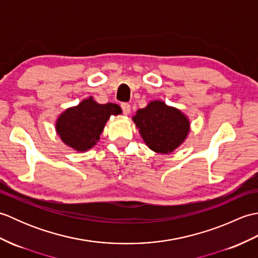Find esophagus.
I'll return each mask as SVG.
<instances>
[{
  "label": "esophagus",
  "mask_w": 258,
  "mask_h": 258,
  "mask_svg": "<svg viewBox=\"0 0 258 258\" xmlns=\"http://www.w3.org/2000/svg\"><path fill=\"white\" fill-rule=\"evenodd\" d=\"M120 107H122L124 115H128L131 113V105L128 103H122L120 104Z\"/></svg>",
  "instance_id": "esophagus-1"
}]
</instances>
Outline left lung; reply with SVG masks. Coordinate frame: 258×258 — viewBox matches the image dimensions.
<instances>
[{
    "label": "left lung",
    "instance_id": "left-lung-1",
    "mask_svg": "<svg viewBox=\"0 0 258 258\" xmlns=\"http://www.w3.org/2000/svg\"><path fill=\"white\" fill-rule=\"evenodd\" d=\"M133 120L152 151L168 154L183 143L189 132L187 117L179 109L153 101L136 112Z\"/></svg>",
    "mask_w": 258,
    "mask_h": 258
}]
</instances>
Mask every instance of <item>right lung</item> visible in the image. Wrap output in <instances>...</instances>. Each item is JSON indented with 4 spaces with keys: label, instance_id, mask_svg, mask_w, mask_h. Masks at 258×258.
Here are the masks:
<instances>
[{
    "label": "right lung",
    "instance_id": "add662e5",
    "mask_svg": "<svg viewBox=\"0 0 258 258\" xmlns=\"http://www.w3.org/2000/svg\"><path fill=\"white\" fill-rule=\"evenodd\" d=\"M120 113L122 109L117 104H98L90 97L59 115L56 132L65 144L75 151L85 152L100 140L104 126L111 115Z\"/></svg>",
    "mask_w": 258,
    "mask_h": 258
}]
</instances>
